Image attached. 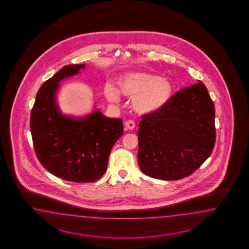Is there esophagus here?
Instances as JSON below:
<instances>
[{"instance_id":"34e87169","label":"esophagus","mask_w":249,"mask_h":249,"mask_svg":"<svg viewBox=\"0 0 249 249\" xmlns=\"http://www.w3.org/2000/svg\"><path fill=\"white\" fill-rule=\"evenodd\" d=\"M125 128H127V129H133V128H135V122L131 121V120L126 121L125 122Z\"/></svg>"}]
</instances>
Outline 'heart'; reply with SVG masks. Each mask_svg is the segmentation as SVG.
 <instances>
[{
	"instance_id": "b5f03b06",
	"label": "heart",
	"mask_w": 249,
	"mask_h": 249,
	"mask_svg": "<svg viewBox=\"0 0 249 249\" xmlns=\"http://www.w3.org/2000/svg\"><path fill=\"white\" fill-rule=\"evenodd\" d=\"M117 84L121 94L133 98V108L141 114L157 112L168 103L173 94V86L168 79L144 72L121 75ZM104 93L111 102H117L120 98L119 92L111 85L106 86Z\"/></svg>"
}]
</instances>
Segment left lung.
Returning a JSON list of instances; mask_svg holds the SVG:
<instances>
[{
	"mask_svg": "<svg viewBox=\"0 0 249 249\" xmlns=\"http://www.w3.org/2000/svg\"><path fill=\"white\" fill-rule=\"evenodd\" d=\"M214 105L201 81L176 92L161 109L142 116L138 162L152 178L187 177L211 155L215 143Z\"/></svg>",
	"mask_w": 249,
	"mask_h": 249,
	"instance_id": "1",
	"label": "left lung"
}]
</instances>
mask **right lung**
Returning a JSON list of instances; mask_svg holds the SVG:
<instances>
[{"label": "right lung", "mask_w": 249, "mask_h": 249, "mask_svg": "<svg viewBox=\"0 0 249 249\" xmlns=\"http://www.w3.org/2000/svg\"><path fill=\"white\" fill-rule=\"evenodd\" d=\"M85 65H68L39 89L32 108L33 144L41 164L66 181L92 182L105 174L111 149L123 134L121 119L98 110L73 119L60 113L55 101L58 82L75 75Z\"/></svg>", "instance_id": "obj_1"}]
</instances>
